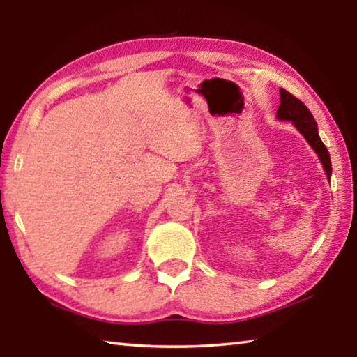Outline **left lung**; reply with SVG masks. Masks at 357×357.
I'll use <instances>...</instances> for the list:
<instances>
[{
	"label": "left lung",
	"instance_id": "8db88e82",
	"mask_svg": "<svg viewBox=\"0 0 357 357\" xmlns=\"http://www.w3.org/2000/svg\"><path fill=\"white\" fill-rule=\"evenodd\" d=\"M277 118L280 121H291L294 128L298 129L307 143L310 144L312 149L318 154L321 165L326 172V176L331 179L332 174V165H331V157L328 153V148L324 146L321 138L318 135V126L317 121L313 118L309 108H307L302 102L294 98L291 93H288L287 89L280 88V105L277 110Z\"/></svg>",
	"mask_w": 357,
	"mask_h": 357
}]
</instances>
